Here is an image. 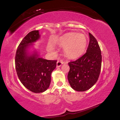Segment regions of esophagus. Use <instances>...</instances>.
<instances>
[{"instance_id":"1","label":"esophagus","mask_w":120,"mask_h":120,"mask_svg":"<svg viewBox=\"0 0 120 120\" xmlns=\"http://www.w3.org/2000/svg\"><path fill=\"white\" fill-rule=\"evenodd\" d=\"M64 63V62H63V60H59L58 61H57V64H56V67H60V66H61V65L63 64Z\"/></svg>"}]
</instances>
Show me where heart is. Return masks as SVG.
Returning <instances> with one entry per match:
<instances>
[{"label": "heart", "instance_id": "1", "mask_svg": "<svg viewBox=\"0 0 120 120\" xmlns=\"http://www.w3.org/2000/svg\"><path fill=\"white\" fill-rule=\"evenodd\" d=\"M60 45L64 46V51L66 56L71 59H75L82 55L87 46V39L82 33H68L62 35L57 40ZM49 49H52L51 46Z\"/></svg>", "mask_w": 120, "mask_h": 120}]
</instances>
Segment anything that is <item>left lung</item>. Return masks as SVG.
<instances>
[{
	"label": "left lung",
	"mask_w": 120,
	"mask_h": 120,
	"mask_svg": "<svg viewBox=\"0 0 120 120\" xmlns=\"http://www.w3.org/2000/svg\"><path fill=\"white\" fill-rule=\"evenodd\" d=\"M90 42L86 52L77 60L68 63V79L73 89L85 91L95 84L101 71V50L96 38L89 33Z\"/></svg>",
	"instance_id": "left-lung-1"
}]
</instances>
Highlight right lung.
Masks as SVG:
<instances>
[{
  "label": "right lung",
  "mask_w": 120,
  "mask_h": 120,
  "mask_svg": "<svg viewBox=\"0 0 120 120\" xmlns=\"http://www.w3.org/2000/svg\"><path fill=\"white\" fill-rule=\"evenodd\" d=\"M39 38L38 30L29 33L18 46L15 56L18 77L27 89L35 93H43L49 87L51 73L57 62L39 57L37 52L31 55L28 54L27 49Z\"/></svg>",
  "instance_id": "obj_1"
}]
</instances>
